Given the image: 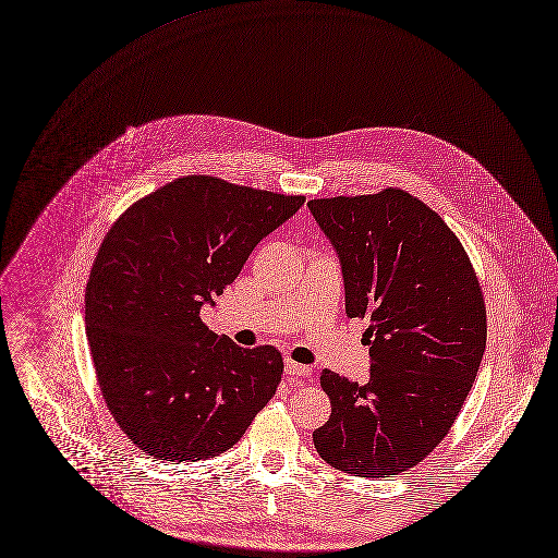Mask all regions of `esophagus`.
<instances>
[{"instance_id": "34e87169", "label": "esophagus", "mask_w": 558, "mask_h": 558, "mask_svg": "<svg viewBox=\"0 0 558 558\" xmlns=\"http://www.w3.org/2000/svg\"><path fill=\"white\" fill-rule=\"evenodd\" d=\"M286 374L296 376V378H307V376H312V368H310V366H303V364H296V362H292V360H288V362H286Z\"/></svg>"}]
</instances>
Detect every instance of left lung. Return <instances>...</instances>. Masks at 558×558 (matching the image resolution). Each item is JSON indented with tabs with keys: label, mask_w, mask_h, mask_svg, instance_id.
Wrapping results in <instances>:
<instances>
[{
	"label": "left lung",
	"mask_w": 558,
	"mask_h": 558,
	"mask_svg": "<svg viewBox=\"0 0 558 558\" xmlns=\"http://www.w3.org/2000/svg\"><path fill=\"white\" fill-rule=\"evenodd\" d=\"M333 244L349 318H366L368 383L320 374L331 415L318 454L347 474L387 478L417 465L454 424L487 342L485 301L459 238L404 190L312 198Z\"/></svg>",
	"instance_id": "left-lung-1"
}]
</instances>
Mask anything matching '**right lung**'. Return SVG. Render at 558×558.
<instances>
[{"label":"right lung","instance_id":"add662e5","mask_svg":"<svg viewBox=\"0 0 558 558\" xmlns=\"http://www.w3.org/2000/svg\"><path fill=\"white\" fill-rule=\"evenodd\" d=\"M303 203L187 175L136 201L104 238L86 286V338L110 413L149 457H218L277 391V349H242L198 314Z\"/></svg>","mask_w":558,"mask_h":558}]
</instances>
